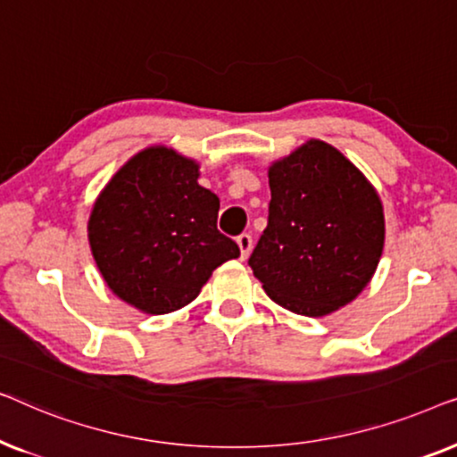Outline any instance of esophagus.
<instances>
[{"mask_svg":"<svg viewBox=\"0 0 457 457\" xmlns=\"http://www.w3.org/2000/svg\"><path fill=\"white\" fill-rule=\"evenodd\" d=\"M237 245H239L241 260H245L247 255H249V252H252V247H253V239H252V235L243 233V235L237 237Z\"/></svg>","mask_w":457,"mask_h":457,"instance_id":"1","label":"esophagus"}]
</instances>
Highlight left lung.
<instances>
[{
    "mask_svg": "<svg viewBox=\"0 0 457 457\" xmlns=\"http://www.w3.org/2000/svg\"><path fill=\"white\" fill-rule=\"evenodd\" d=\"M268 227L249 266L268 297L318 318L360 295L385 245L383 204L328 143L310 139L268 168Z\"/></svg>",
    "mask_w": 457,
    "mask_h": 457,
    "instance_id": "obj_1",
    "label": "left lung"
}]
</instances>
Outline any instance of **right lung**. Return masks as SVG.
<instances>
[{
  "label": "right lung",
  "instance_id": "add662e5",
  "mask_svg": "<svg viewBox=\"0 0 457 457\" xmlns=\"http://www.w3.org/2000/svg\"><path fill=\"white\" fill-rule=\"evenodd\" d=\"M199 166L170 147L133 155L93 204L89 245L122 302L145 314L191 303L212 272L239 258L216 228L220 199L197 183Z\"/></svg>",
  "mask_w": 457,
  "mask_h": 457
}]
</instances>
